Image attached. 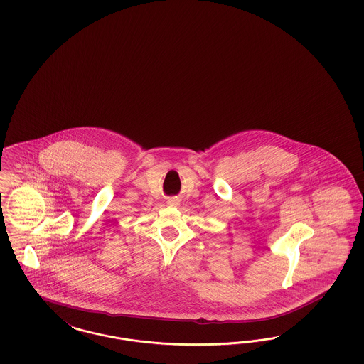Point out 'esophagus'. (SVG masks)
Listing matches in <instances>:
<instances>
[{"mask_svg": "<svg viewBox=\"0 0 364 364\" xmlns=\"http://www.w3.org/2000/svg\"><path fill=\"white\" fill-rule=\"evenodd\" d=\"M168 204H171V205H177V204H178V200H176V198H171V200L168 201Z\"/></svg>", "mask_w": 364, "mask_h": 364, "instance_id": "1", "label": "esophagus"}]
</instances>
